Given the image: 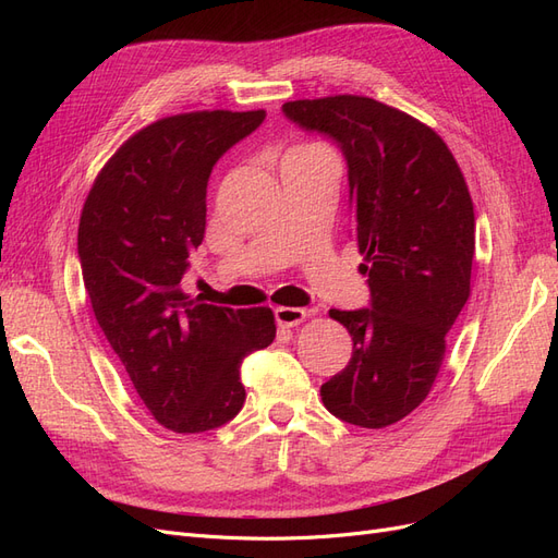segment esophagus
Wrapping results in <instances>:
<instances>
[{
	"label": "esophagus",
	"instance_id": "1",
	"mask_svg": "<svg viewBox=\"0 0 558 558\" xmlns=\"http://www.w3.org/2000/svg\"><path fill=\"white\" fill-rule=\"evenodd\" d=\"M307 316H310L307 310H300V307H277V310H275L277 324L283 326V328H295V326H300L302 320H305Z\"/></svg>",
	"mask_w": 558,
	"mask_h": 558
}]
</instances>
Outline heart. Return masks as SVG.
I'll list each match as a JSON object with an SVG mask.
<instances>
[{
	"instance_id": "obj_1",
	"label": "heart",
	"mask_w": 558,
	"mask_h": 558,
	"mask_svg": "<svg viewBox=\"0 0 558 558\" xmlns=\"http://www.w3.org/2000/svg\"><path fill=\"white\" fill-rule=\"evenodd\" d=\"M300 148H320V146H300ZM293 150H298V148H293Z\"/></svg>"
}]
</instances>
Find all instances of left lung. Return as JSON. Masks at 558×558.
I'll return each instance as SVG.
<instances>
[{
	"instance_id": "8db88e82",
	"label": "left lung",
	"mask_w": 558,
	"mask_h": 558,
	"mask_svg": "<svg viewBox=\"0 0 558 558\" xmlns=\"http://www.w3.org/2000/svg\"><path fill=\"white\" fill-rule=\"evenodd\" d=\"M281 109L342 148L351 238L369 286V307L330 310L353 351L320 386V400L347 424L386 428L430 393L447 332L470 298L475 209L468 183L440 134L373 97L295 99Z\"/></svg>"
}]
</instances>
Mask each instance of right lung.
<instances>
[{
	"mask_svg": "<svg viewBox=\"0 0 558 558\" xmlns=\"http://www.w3.org/2000/svg\"><path fill=\"white\" fill-rule=\"evenodd\" d=\"M265 111H191L146 125L97 174L78 258L99 328L160 426L205 433L242 410L251 351L272 344L267 307L230 310L181 291L207 226V181Z\"/></svg>",
	"mask_w": 558,
	"mask_h": 558,
	"instance_id": "add662e5",
	"label": "right lung"
}]
</instances>
